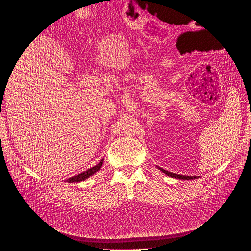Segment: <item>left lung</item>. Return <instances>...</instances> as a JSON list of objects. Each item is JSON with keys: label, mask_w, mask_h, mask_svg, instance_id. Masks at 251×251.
Returning a JSON list of instances; mask_svg holds the SVG:
<instances>
[{"label": "left lung", "mask_w": 251, "mask_h": 251, "mask_svg": "<svg viewBox=\"0 0 251 251\" xmlns=\"http://www.w3.org/2000/svg\"><path fill=\"white\" fill-rule=\"evenodd\" d=\"M160 169V171H162L165 175H168V176H170V177H172V178H177V179H181V180H194V179H198L199 177H193V176H184V175H178V174H175V173H171V172H169V171H165V170H163V169H161V168H159Z\"/></svg>", "instance_id": "obj_1"}]
</instances>
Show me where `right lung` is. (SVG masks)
I'll list each match as a JSON object with an SVG mask.
<instances>
[{"instance_id":"right-lung-1","label":"right lung","mask_w":251,"mask_h":251,"mask_svg":"<svg viewBox=\"0 0 251 251\" xmlns=\"http://www.w3.org/2000/svg\"><path fill=\"white\" fill-rule=\"evenodd\" d=\"M102 163H103V159L100 162L97 163L95 166H93V168H91L85 172H82L78 175H76V176H73L71 178H69L68 180H66L67 182H69V183H75V182H80V181H85L86 179H88L90 176H92L93 174H95L97 171H100V168L102 166Z\"/></svg>"}]
</instances>
